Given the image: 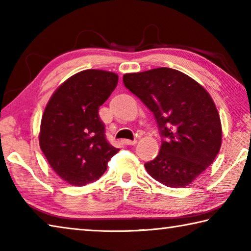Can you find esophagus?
<instances>
[{
	"mask_svg": "<svg viewBox=\"0 0 251 251\" xmlns=\"http://www.w3.org/2000/svg\"><path fill=\"white\" fill-rule=\"evenodd\" d=\"M122 143L124 144V145H135L136 141H129V139H123Z\"/></svg>",
	"mask_w": 251,
	"mask_h": 251,
	"instance_id": "1",
	"label": "esophagus"
}]
</instances>
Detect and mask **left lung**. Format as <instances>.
<instances>
[{
	"instance_id": "obj_1",
	"label": "left lung",
	"mask_w": 251,
	"mask_h": 251,
	"mask_svg": "<svg viewBox=\"0 0 251 251\" xmlns=\"http://www.w3.org/2000/svg\"><path fill=\"white\" fill-rule=\"evenodd\" d=\"M126 88L154 114L160 151L148 174L173 188L185 187L209 167L222 146V124L210 95L181 72L159 67L123 76Z\"/></svg>"
}]
</instances>
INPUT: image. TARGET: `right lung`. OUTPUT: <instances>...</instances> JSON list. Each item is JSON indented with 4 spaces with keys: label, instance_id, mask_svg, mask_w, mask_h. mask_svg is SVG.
<instances>
[{
    "label": "right lung",
    "instance_id": "1",
    "mask_svg": "<svg viewBox=\"0 0 251 251\" xmlns=\"http://www.w3.org/2000/svg\"><path fill=\"white\" fill-rule=\"evenodd\" d=\"M118 76L86 70L72 76L50 97L41 122L40 146L55 173L74 186L99 179L120 151L106 138L100 106L115 90Z\"/></svg>",
    "mask_w": 251,
    "mask_h": 251
}]
</instances>
